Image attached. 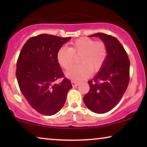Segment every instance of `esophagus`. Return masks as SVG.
Returning a JSON list of instances; mask_svg holds the SVG:
<instances>
[{
    "instance_id": "obj_1",
    "label": "esophagus",
    "mask_w": 147,
    "mask_h": 147,
    "mask_svg": "<svg viewBox=\"0 0 147 147\" xmlns=\"http://www.w3.org/2000/svg\"><path fill=\"white\" fill-rule=\"evenodd\" d=\"M71 84H72V86H73L74 88L76 87V86H78V83H77V82H74V81L71 82Z\"/></svg>"
}]
</instances>
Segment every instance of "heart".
Listing matches in <instances>:
<instances>
[{"mask_svg": "<svg viewBox=\"0 0 147 147\" xmlns=\"http://www.w3.org/2000/svg\"><path fill=\"white\" fill-rule=\"evenodd\" d=\"M108 51L106 44L89 37H82L70 43L69 48L58 50L57 59L64 69H67L74 62V56H79L78 63L65 73L66 77L74 82H81L92 73L100 71L105 63Z\"/></svg>", "mask_w": 147, "mask_h": 147, "instance_id": "obj_1", "label": "heart"}]
</instances>
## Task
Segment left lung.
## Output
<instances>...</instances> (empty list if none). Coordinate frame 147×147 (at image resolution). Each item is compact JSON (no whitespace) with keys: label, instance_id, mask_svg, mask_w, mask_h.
I'll use <instances>...</instances> for the list:
<instances>
[{"label":"left lung","instance_id":"8db88e82","mask_svg":"<svg viewBox=\"0 0 147 147\" xmlns=\"http://www.w3.org/2000/svg\"><path fill=\"white\" fill-rule=\"evenodd\" d=\"M90 37H98L103 41L108 55L100 71L88 81L90 90L83 100L92 112L104 114L117 105L128 87L130 60L123 46L116 37L101 33Z\"/></svg>","mask_w":147,"mask_h":147}]
</instances>
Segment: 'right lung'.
I'll list each match as a JSON object with an SVG mask.
<instances>
[{
    "instance_id": "add662e5",
    "label": "right lung",
    "mask_w": 147,
    "mask_h": 147,
    "mask_svg": "<svg viewBox=\"0 0 147 147\" xmlns=\"http://www.w3.org/2000/svg\"><path fill=\"white\" fill-rule=\"evenodd\" d=\"M70 39L48 34L32 37L18 57L16 76L20 90L29 105L43 115L59 112L72 88L57 59L58 50ZM60 78L63 80L59 84H54Z\"/></svg>"
}]
</instances>
